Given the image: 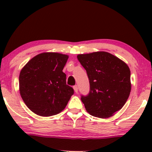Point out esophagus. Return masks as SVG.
<instances>
[{
  "label": "esophagus",
  "instance_id": "34e87169",
  "mask_svg": "<svg viewBox=\"0 0 152 152\" xmlns=\"http://www.w3.org/2000/svg\"><path fill=\"white\" fill-rule=\"evenodd\" d=\"M73 90H74L75 93H78V86H77V85L73 86Z\"/></svg>",
  "mask_w": 152,
  "mask_h": 152
}]
</instances>
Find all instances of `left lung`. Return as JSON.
<instances>
[{
    "label": "left lung",
    "mask_w": 152,
    "mask_h": 152,
    "mask_svg": "<svg viewBox=\"0 0 152 152\" xmlns=\"http://www.w3.org/2000/svg\"><path fill=\"white\" fill-rule=\"evenodd\" d=\"M77 59L90 80V93L81 98L86 110L101 118L111 117L124 107L129 96V67L105 51L79 54Z\"/></svg>",
    "instance_id": "obj_1"
}]
</instances>
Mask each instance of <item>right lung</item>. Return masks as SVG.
<instances>
[{
    "mask_svg": "<svg viewBox=\"0 0 152 152\" xmlns=\"http://www.w3.org/2000/svg\"><path fill=\"white\" fill-rule=\"evenodd\" d=\"M69 56L45 52L28 61L19 76L20 93L31 111L43 117L54 115L65 108L73 89L66 85L64 67Z\"/></svg>",
    "mask_w": 152,
    "mask_h": 152,
    "instance_id": "1",
    "label": "right lung"
}]
</instances>
